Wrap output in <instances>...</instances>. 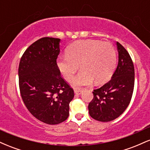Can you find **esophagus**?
<instances>
[{
	"label": "esophagus",
	"instance_id": "1",
	"mask_svg": "<svg viewBox=\"0 0 150 150\" xmlns=\"http://www.w3.org/2000/svg\"><path fill=\"white\" fill-rule=\"evenodd\" d=\"M74 92H75V94H81V93L82 92V89H74Z\"/></svg>",
	"mask_w": 150,
	"mask_h": 150
}]
</instances>
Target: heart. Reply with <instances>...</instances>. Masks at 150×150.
Instances as JSON below:
<instances>
[{
  "instance_id": "obj_1",
  "label": "heart",
  "mask_w": 150,
  "mask_h": 150,
  "mask_svg": "<svg viewBox=\"0 0 150 150\" xmlns=\"http://www.w3.org/2000/svg\"><path fill=\"white\" fill-rule=\"evenodd\" d=\"M116 52L111 43L87 39L74 42L66 50V56L57 59L63 78L70 81L80 67L81 71L71 81L73 87L100 85L111 78L116 65Z\"/></svg>"
}]
</instances>
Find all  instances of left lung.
Instances as JSON below:
<instances>
[{"instance_id":"8db88e82","label":"left lung","mask_w":150,"mask_h":150,"mask_svg":"<svg viewBox=\"0 0 150 150\" xmlns=\"http://www.w3.org/2000/svg\"><path fill=\"white\" fill-rule=\"evenodd\" d=\"M118 63L111 80L94 89V98L89 104L90 116L101 122L119 117L131 100L135 83V70L130 55L120 43L116 42Z\"/></svg>"}]
</instances>
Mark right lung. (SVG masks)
<instances>
[{"label":"right lung","mask_w":150,"mask_h":150,"mask_svg":"<svg viewBox=\"0 0 150 150\" xmlns=\"http://www.w3.org/2000/svg\"><path fill=\"white\" fill-rule=\"evenodd\" d=\"M61 39L44 37L29 46L18 69L20 94L33 116L49 125L61 123L69 116L73 89L61 76L56 63Z\"/></svg>","instance_id":"obj_1"}]
</instances>
